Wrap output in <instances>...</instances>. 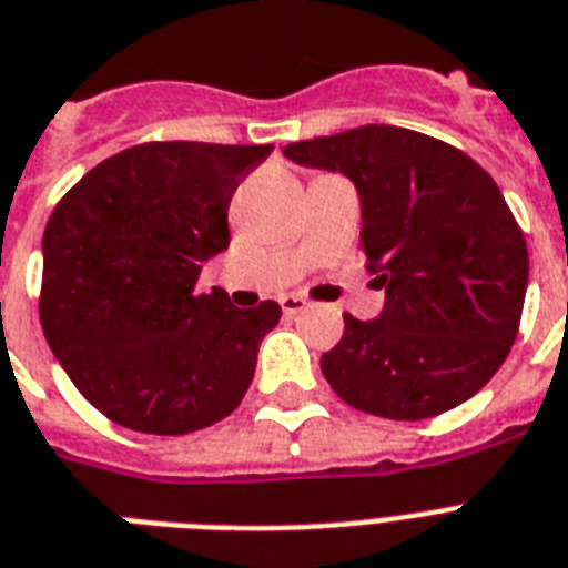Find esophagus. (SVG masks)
<instances>
[{
    "label": "esophagus",
    "mask_w": 568,
    "mask_h": 568,
    "mask_svg": "<svg viewBox=\"0 0 568 568\" xmlns=\"http://www.w3.org/2000/svg\"><path fill=\"white\" fill-rule=\"evenodd\" d=\"M280 306H283L285 315L292 317V315H300V312H303L308 303H306V297H300V294H285V297L280 300Z\"/></svg>",
    "instance_id": "1"
}]
</instances>
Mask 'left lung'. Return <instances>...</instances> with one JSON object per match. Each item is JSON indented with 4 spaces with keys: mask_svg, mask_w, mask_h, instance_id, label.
Returning a JSON list of instances; mask_svg holds the SVG:
<instances>
[{
    "mask_svg": "<svg viewBox=\"0 0 568 568\" xmlns=\"http://www.w3.org/2000/svg\"><path fill=\"white\" fill-rule=\"evenodd\" d=\"M283 154L356 183L362 253L385 288L382 315H344V335L321 356L332 390L385 419L467 403L508 358L528 288V247L496 180L449 142L394 124Z\"/></svg>",
    "mask_w": 568,
    "mask_h": 568,
    "instance_id": "left-lung-1",
    "label": "left lung"
}]
</instances>
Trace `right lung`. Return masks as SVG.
<instances>
[{
    "label": "right lung",
    "instance_id": "add662e5",
    "mask_svg": "<svg viewBox=\"0 0 568 568\" xmlns=\"http://www.w3.org/2000/svg\"><path fill=\"white\" fill-rule=\"evenodd\" d=\"M274 145L142 142L108 156L43 233L40 324L87 403L145 435H189L236 412L283 308L197 292L227 251L230 197Z\"/></svg>",
    "mask_w": 568,
    "mask_h": 568
}]
</instances>
